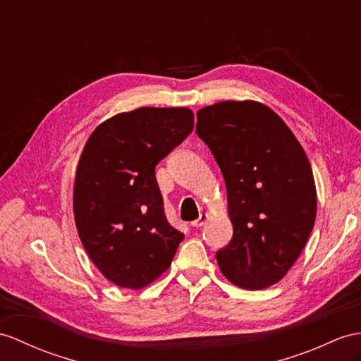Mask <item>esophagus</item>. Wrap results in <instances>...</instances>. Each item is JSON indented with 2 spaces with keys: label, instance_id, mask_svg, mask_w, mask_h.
<instances>
[{
  "label": "esophagus",
  "instance_id": "1",
  "mask_svg": "<svg viewBox=\"0 0 361 361\" xmlns=\"http://www.w3.org/2000/svg\"><path fill=\"white\" fill-rule=\"evenodd\" d=\"M207 222V214H200L196 221H192L191 222V226H196V228H199V226H202Z\"/></svg>",
  "mask_w": 361,
  "mask_h": 361
}]
</instances>
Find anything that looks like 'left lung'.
<instances>
[{"label":"left lung","instance_id":"obj_1","mask_svg":"<svg viewBox=\"0 0 361 361\" xmlns=\"http://www.w3.org/2000/svg\"><path fill=\"white\" fill-rule=\"evenodd\" d=\"M196 133L222 171L234 230L216 252L219 268L245 289L277 283L303 251L317 211L302 145L279 114L254 101L199 110Z\"/></svg>","mask_w":361,"mask_h":361}]
</instances>
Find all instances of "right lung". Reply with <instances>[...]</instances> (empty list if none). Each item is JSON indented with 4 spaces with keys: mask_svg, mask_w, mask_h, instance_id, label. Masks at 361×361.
Instances as JSON below:
<instances>
[{
    "mask_svg": "<svg viewBox=\"0 0 361 361\" xmlns=\"http://www.w3.org/2000/svg\"><path fill=\"white\" fill-rule=\"evenodd\" d=\"M192 127L190 109L142 107L102 122L87 140L75 222L89 257L114 285L144 288L171 265L183 234L166 221L154 169Z\"/></svg>",
    "mask_w": 361,
    "mask_h": 361,
    "instance_id": "right-lung-1",
    "label": "right lung"
}]
</instances>
